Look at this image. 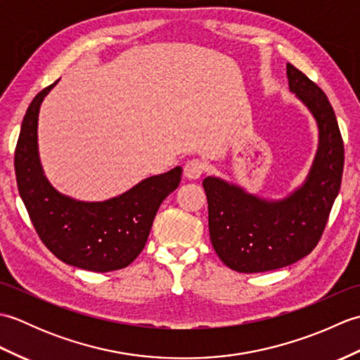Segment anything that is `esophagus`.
I'll list each match as a JSON object with an SVG mask.
<instances>
[{
    "instance_id": "obj_1",
    "label": "esophagus",
    "mask_w": 360,
    "mask_h": 360,
    "mask_svg": "<svg viewBox=\"0 0 360 360\" xmlns=\"http://www.w3.org/2000/svg\"><path fill=\"white\" fill-rule=\"evenodd\" d=\"M204 170H205V165H204V162H201L200 159L188 160V162L184 165L186 178L187 179H192V181L200 179L201 176H202V173H204Z\"/></svg>"
}]
</instances>
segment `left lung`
<instances>
[{
	"label": "left lung",
	"mask_w": 360,
	"mask_h": 360,
	"mask_svg": "<svg viewBox=\"0 0 360 360\" xmlns=\"http://www.w3.org/2000/svg\"><path fill=\"white\" fill-rule=\"evenodd\" d=\"M286 74L290 93L307 105L319 127V148L303 186L283 200L267 201L213 176L202 181L212 246L236 272L280 269L309 255L340 190L345 151L333 106L295 66L288 63Z\"/></svg>",
	"instance_id": "1"
}]
</instances>
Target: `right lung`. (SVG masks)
<instances>
[{
	"label": "right lung",
	"instance_id": "add662e5",
	"mask_svg": "<svg viewBox=\"0 0 360 360\" xmlns=\"http://www.w3.org/2000/svg\"><path fill=\"white\" fill-rule=\"evenodd\" d=\"M56 85L34 97L22 119L13 160L20 196L40 240L63 263L94 272L124 269L145 248L159 205L178 188L182 168L150 176L101 202L57 192L43 173L37 142L38 112Z\"/></svg>",
	"mask_w": 360,
	"mask_h": 360
}]
</instances>
